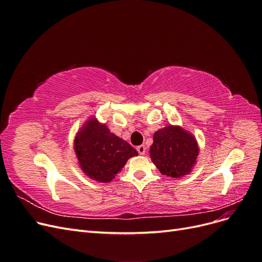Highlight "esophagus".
Listing matches in <instances>:
<instances>
[{"label": "esophagus", "mask_w": 262, "mask_h": 262, "mask_svg": "<svg viewBox=\"0 0 262 262\" xmlns=\"http://www.w3.org/2000/svg\"><path fill=\"white\" fill-rule=\"evenodd\" d=\"M137 149H138V152H139V154H141V155H144L145 154V152H146V147H145V145H139L138 147H137Z\"/></svg>", "instance_id": "34e87169"}]
</instances>
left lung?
<instances>
[{
    "mask_svg": "<svg viewBox=\"0 0 262 262\" xmlns=\"http://www.w3.org/2000/svg\"><path fill=\"white\" fill-rule=\"evenodd\" d=\"M149 156L163 175L172 178L184 177L191 172L199 146L191 133L179 125H167L154 133Z\"/></svg>",
    "mask_w": 262,
    "mask_h": 262,
    "instance_id": "obj_1",
    "label": "left lung"
}]
</instances>
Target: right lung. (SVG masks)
Here are the masks:
<instances>
[{"mask_svg": "<svg viewBox=\"0 0 262 262\" xmlns=\"http://www.w3.org/2000/svg\"><path fill=\"white\" fill-rule=\"evenodd\" d=\"M74 149L86 176L99 182L112 181L130 157L138 156L128 142L117 137L92 117L76 133Z\"/></svg>", "mask_w": 262, "mask_h": 262, "instance_id": "right-lung-1", "label": "right lung"}]
</instances>
